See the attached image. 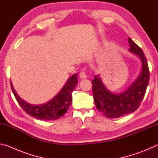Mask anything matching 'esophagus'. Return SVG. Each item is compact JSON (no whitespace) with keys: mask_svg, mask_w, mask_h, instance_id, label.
<instances>
[{"mask_svg":"<svg viewBox=\"0 0 158 158\" xmlns=\"http://www.w3.org/2000/svg\"><path fill=\"white\" fill-rule=\"evenodd\" d=\"M79 77L81 79H85L87 77L86 74H85V71H81L79 73Z\"/></svg>","mask_w":158,"mask_h":158,"instance_id":"1","label":"esophagus"}]
</instances>
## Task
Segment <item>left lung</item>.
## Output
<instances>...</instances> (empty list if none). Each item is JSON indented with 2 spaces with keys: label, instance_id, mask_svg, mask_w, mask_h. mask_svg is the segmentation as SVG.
Segmentation results:
<instances>
[{
  "label": "left lung",
  "instance_id": "8db88e82",
  "mask_svg": "<svg viewBox=\"0 0 158 158\" xmlns=\"http://www.w3.org/2000/svg\"><path fill=\"white\" fill-rule=\"evenodd\" d=\"M128 42L130 52L137 55L142 62V70L137 79L127 90L118 95L109 91L98 75L92 81L93 99L96 107L103 115L110 118L121 117L137 110L143 100L149 82V69L144 53L130 37Z\"/></svg>",
  "mask_w": 158,
  "mask_h": 158
}]
</instances>
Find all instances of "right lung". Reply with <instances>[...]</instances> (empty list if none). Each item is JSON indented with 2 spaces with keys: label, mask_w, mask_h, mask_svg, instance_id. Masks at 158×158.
Returning a JSON list of instances; mask_svg holds the SVG:
<instances>
[{
  "label": "right lung",
  "mask_w": 158,
  "mask_h": 158,
  "mask_svg": "<svg viewBox=\"0 0 158 158\" xmlns=\"http://www.w3.org/2000/svg\"><path fill=\"white\" fill-rule=\"evenodd\" d=\"M77 82V74H75L68 79L62 90L54 98L45 105L40 106L30 105L21 99L15 92L11 82L10 85L16 100L25 112L37 119L49 121L60 118L66 113L73 101L72 93L76 87Z\"/></svg>",
  "instance_id": "obj_1"
}]
</instances>
